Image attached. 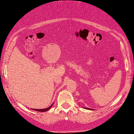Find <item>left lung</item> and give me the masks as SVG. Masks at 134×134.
<instances>
[{"label":"left lung","mask_w":134,"mask_h":134,"mask_svg":"<svg viewBox=\"0 0 134 134\" xmlns=\"http://www.w3.org/2000/svg\"><path fill=\"white\" fill-rule=\"evenodd\" d=\"M85 109H91V108H84Z\"/></svg>","instance_id":"left-lung-1"}]
</instances>
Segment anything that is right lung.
I'll list each match as a JSON object with an SVG mask.
<instances>
[{
  "label": "right lung",
  "instance_id": "obj_1",
  "mask_svg": "<svg viewBox=\"0 0 134 134\" xmlns=\"http://www.w3.org/2000/svg\"><path fill=\"white\" fill-rule=\"evenodd\" d=\"M53 104H54V103H52L49 107H48V108H44V109H33V108H31V109H33V110H35V111H37L45 112V111H47V110H48V109H49L52 106V105H53Z\"/></svg>",
  "mask_w": 134,
  "mask_h": 134
}]
</instances>
